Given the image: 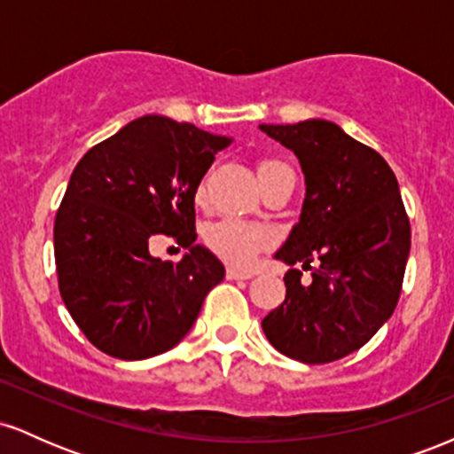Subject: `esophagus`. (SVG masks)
I'll return each instance as SVG.
<instances>
[{"label":"esophagus","instance_id":"34e87169","mask_svg":"<svg viewBox=\"0 0 454 454\" xmlns=\"http://www.w3.org/2000/svg\"><path fill=\"white\" fill-rule=\"evenodd\" d=\"M226 278H228V279H252L254 275L249 273V270H241V269L228 267V269H226Z\"/></svg>","mask_w":454,"mask_h":454}]
</instances>
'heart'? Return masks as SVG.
<instances>
[{
  "label": "heart",
  "mask_w": 454,
  "mask_h": 454,
  "mask_svg": "<svg viewBox=\"0 0 454 454\" xmlns=\"http://www.w3.org/2000/svg\"><path fill=\"white\" fill-rule=\"evenodd\" d=\"M281 164L278 160H262L258 161V176L267 173L270 166ZM207 194L205 181H200L196 187V200L202 202ZM273 237L264 226L254 222L237 220V217H222V220L213 222L205 231V243L215 256L226 260L228 264H249L258 256L262 249H267Z\"/></svg>",
  "instance_id": "1"
}]
</instances>
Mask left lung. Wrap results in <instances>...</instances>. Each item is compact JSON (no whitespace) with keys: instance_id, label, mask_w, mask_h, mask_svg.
Segmentation results:
<instances>
[{"instance_id":"left-lung-1","label":"left lung","mask_w":454,"mask_h":454,"mask_svg":"<svg viewBox=\"0 0 454 454\" xmlns=\"http://www.w3.org/2000/svg\"><path fill=\"white\" fill-rule=\"evenodd\" d=\"M260 129L294 151L307 185L301 222L275 258L311 270L307 286L299 269L286 273V299L262 331L294 361H340L397 307L411 237L397 176L376 149L325 119Z\"/></svg>"}]
</instances>
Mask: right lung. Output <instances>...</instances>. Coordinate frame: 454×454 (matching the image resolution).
<instances>
[{
	"instance_id": "right-lung-1",
	"label": "right lung",
	"mask_w": 454,
	"mask_h": 454,
	"mask_svg": "<svg viewBox=\"0 0 454 454\" xmlns=\"http://www.w3.org/2000/svg\"><path fill=\"white\" fill-rule=\"evenodd\" d=\"M226 137L145 114L76 164L55 215L61 299L82 335L121 361L175 348L196 322L223 267L196 241V187ZM170 236L191 254L161 263L148 254Z\"/></svg>"
}]
</instances>
